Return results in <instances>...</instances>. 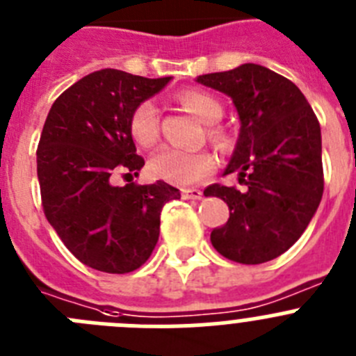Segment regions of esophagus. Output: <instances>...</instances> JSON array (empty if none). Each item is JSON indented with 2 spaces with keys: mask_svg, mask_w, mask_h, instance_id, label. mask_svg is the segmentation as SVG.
<instances>
[{
  "mask_svg": "<svg viewBox=\"0 0 356 356\" xmlns=\"http://www.w3.org/2000/svg\"><path fill=\"white\" fill-rule=\"evenodd\" d=\"M181 197L184 200H201L203 197V193H201L200 188H181Z\"/></svg>",
  "mask_w": 356,
  "mask_h": 356,
  "instance_id": "1",
  "label": "esophagus"
}]
</instances>
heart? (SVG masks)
<instances>
[{"instance_id": "obj_1", "label": "heart", "mask_w": 356, "mask_h": 356, "mask_svg": "<svg viewBox=\"0 0 356 356\" xmlns=\"http://www.w3.org/2000/svg\"><path fill=\"white\" fill-rule=\"evenodd\" d=\"M180 103L191 114L196 115L205 124H216L222 118V106L216 97L201 90H185L180 94ZM159 110L151 102H143L135 106L130 118L131 139L143 147H149L159 140L160 134ZM209 137L212 143L225 146L226 137L221 130L210 128ZM151 176L172 185H193L205 180L216 169V160L210 153H187V151L175 149V147H162L151 156L149 163Z\"/></svg>"}]
</instances>
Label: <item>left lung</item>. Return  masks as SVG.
<instances>
[{
	"label": "left lung",
	"mask_w": 356,
	"mask_h": 356,
	"mask_svg": "<svg viewBox=\"0 0 356 356\" xmlns=\"http://www.w3.org/2000/svg\"><path fill=\"white\" fill-rule=\"evenodd\" d=\"M196 81L232 97L241 119L225 175L237 172L244 187L205 188L229 209L226 225L210 234L212 246L238 264L269 262L301 237L323 197L319 121L303 92L264 65L242 64Z\"/></svg>",
	"instance_id": "8db88e82"
}]
</instances>
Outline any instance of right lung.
<instances>
[{"instance_id":"1","label":"right lung","mask_w":356,"mask_h":356,"mask_svg":"<svg viewBox=\"0 0 356 356\" xmlns=\"http://www.w3.org/2000/svg\"><path fill=\"white\" fill-rule=\"evenodd\" d=\"M169 80L90 72L56 97L44 122L37 147L44 213L65 248L97 271L139 269L156 246L163 205L180 200L162 180L114 185L118 175L131 180L144 165L130 134L131 112Z\"/></svg>"}]
</instances>
